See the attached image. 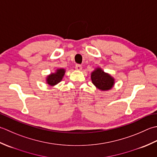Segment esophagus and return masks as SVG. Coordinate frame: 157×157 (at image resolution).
<instances>
[{
  "label": "esophagus",
  "instance_id": "1",
  "mask_svg": "<svg viewBox=\"0 0 157 157\" xmlns=\"http://www.w3.org/2000/svg\"><path fill=\"white\" fill-rule=\"evenodd\" d=\"M75 68L77 70H82V66L81 64H76L75 66Z\"/></svg>",
  "mask_w": 157,
  "mask_h": 157
}]
</instances>
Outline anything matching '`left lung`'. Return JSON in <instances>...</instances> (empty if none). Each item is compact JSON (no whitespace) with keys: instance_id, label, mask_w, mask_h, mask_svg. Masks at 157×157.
<instances>
[{"instance_id":"left-lung-1","label":"left lung","mask_w":157,"mask_h":157,"mask_svg":"<svg viewBox=\"0 0 157 157\" xmlns=\"http://www.w3.org/2000/svg\"><path fill=\"white\" fill-rule=\"evenodd\" d=\"M91 81L98 89L104 91L111 89L114 85L113 78L102 71L100 68H97L92 72Z\"/></svg>"}]
</instances>
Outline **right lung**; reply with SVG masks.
<instances>
[{"mask_svg": "<svg viewBox=\"0 0 157 157\" xmlns=\"http://www.w3.org/2000/svg\"><path fill=\"white\" fill-rule=\"evenodd\" d=\"M64 73H65L64 69H59L57 70V72L56 73L48 76L47 80L48 84L51 85H54L57 84V83L62 81L63 76L64 75Z\"/></svg>", "mask_w": 157, "mask_h": 157, "instance_id": "1", "label": "right lung"}]
</instances>
